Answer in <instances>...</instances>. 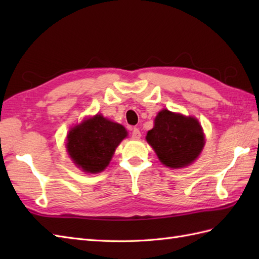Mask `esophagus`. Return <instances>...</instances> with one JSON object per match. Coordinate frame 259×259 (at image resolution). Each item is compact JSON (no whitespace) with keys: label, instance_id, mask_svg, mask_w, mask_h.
<instances>
[{"label":"esophagus","instance_id":"obj_1","mask_svg":"<svg viewBox=\"0 0 259 259\" xmlns=\"http://www.w3.org/2000/svg\"><path fill=\"white\" fill-rule=\"evenodd\" d=\"M131 137H133V139H135V140L140 139V137H141L140 130L138 128H134L133 129V133H131Z\"/></svg>","mask_w":259,"mask_h":259}]
</instances>
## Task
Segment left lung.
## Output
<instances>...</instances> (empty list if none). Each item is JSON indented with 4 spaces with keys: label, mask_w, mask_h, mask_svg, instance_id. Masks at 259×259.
<instances>
[{
    "label": "left lung",
    "mask_w": 259,
    "mask_h": 259,
    "mask_svg": "<svg viewBox=\"0 0 259 259\" xmlns=\"http://www.w3.org/2000/svg\"><path fill=\"white\" fill-rule=\"evenodd\" d=\"M146 139L160 162L172 169L189 166L205 146V136L199 121L167 109L157 114L155 125L148 131Z\"/></svg>",
    "instance_id": "8db88e82"
}]
</instances>
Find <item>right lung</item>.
I'll return each mask as SVG.
<instances>
[{
  "label": "right lung",
  "instance_id": "obj_1",
  "mask_svg": "<svg viewBox=\"0 0 259 259\" xmlns=\"http://www.w3.org/2000/svg\"><path fill=\"white\" fill-rule=\"evenodd\" d=\"M126 136L122 124L96 114L71 128L65 146L76 167L88 174H98L106 169L115 148Z\"/></svg>",
  "mask_w": 259,
  "mask_h": 259
}]
</instances>
